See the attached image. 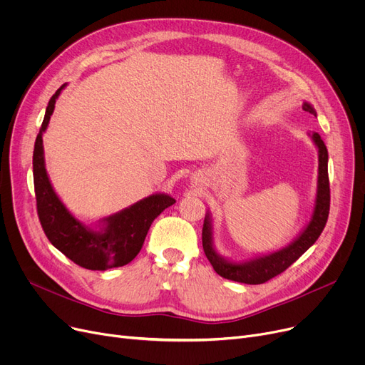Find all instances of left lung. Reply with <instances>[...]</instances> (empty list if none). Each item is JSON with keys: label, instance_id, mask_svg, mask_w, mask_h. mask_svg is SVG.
I'll return each instance as SVG.
<instances>
[{"label": "left lung", "instance_id": "1", "mask_svg": "<svg viewBox=\"0 0 365 365\" xmlns=\"http://www.w3.org/2000/svg\"><path fill=\"white\" fill-rule=\"evenodd\" d=\"M303 110L317 117V110L309 102H303ZM308 136L318 150V178L315 202L308 222L302 231L285 247L266 255H257L248 259L234 260L222 256L216 250L213 219L207 212L202 227V247L207 259L212 263L213 269L223 278L242 282V284H263L278 274L284 272L293 264L321 235L322 229L329 219L330 210V185H329V152L318 133L308 131Z\"/></svg>", "mask_w": 365, "mask_h": 365}]
</instances>
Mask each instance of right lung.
Here are the masks:
<instances>
[{
	"label": "right lung",
	"instance_id": "add662e5",
	"mask_svg": "<svg viewBox=\"0 0 365 365\" xmlns=\"http://www.w3.org/2000/svg\"><path fill=\"white\" fill-rule=\"evenodd\" d=\"M65 87L66 84L51 96L35 140L32 167L38 217L48 241L68 259L90 271H108L124 266L138 256L152 222L176 200L155 192L101 219L96 226L83 223L69 212L51 185L43 146V134Z\"/></svg>",
	"mask_w": 365,
	"mask_h": 365
}]
</instances>
